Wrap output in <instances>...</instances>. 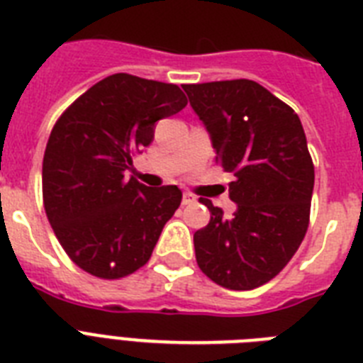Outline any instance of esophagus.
<instances>
[{"mask_svg": "<svg viewBox=\"0 0 363 363\" xmlns=\"http://www.w3.org/2000/svg\"><path fill=\"white\" fill-rule=\"evenodd\" d=\"M191 203H196V196L190 194V191H184L182 194V205H191Z\"/></svg>", "mask_w": 363, "mask_h": 363, "instance_id": "obj_1", "label": "esophagus"}]
</instances>
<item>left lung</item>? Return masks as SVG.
<instances>
[{"label": "left lung", "mask_w": 363, "mask_h": 363, "mask_svg": "<svg viewBox=\"0 0 363 363\" xmlns=\"http://www.w3.org/2000/svg\"><path fill=\"white\" fill-rule=\"evenodd\" d=\"M182 87L216 162L235 175L233 218L199 199L211 222L194 233L197 264L214 284L250 291L284 270L308 231L315 169L304 128L291 106L252 79Z\"/></svg>", "instance_id": "1"}]
</instances>
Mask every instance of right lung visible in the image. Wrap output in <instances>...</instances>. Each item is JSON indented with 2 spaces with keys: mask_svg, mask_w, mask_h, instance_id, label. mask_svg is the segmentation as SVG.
Masks as SVG:
<instances>
[{
  "mask_svg": "<svg viewBox=\"0 0 363 363\" xmlns=\"http://www.w3.org/2000/svg\"><path fill=\"white\" fill-rule=\"evenodd\" d=\"M186 104L179 85L119 72L78 96L52 128L44 211L67 255L91 276L125 278L151 259L182 191L145 186L126 172L155 138L156 121Z\"/></svg>",
  "mask_w": 363,
  "mask_h": 363,
  "instance_id": "obj_1",
  "label": "right lung"
}]
</instances>
